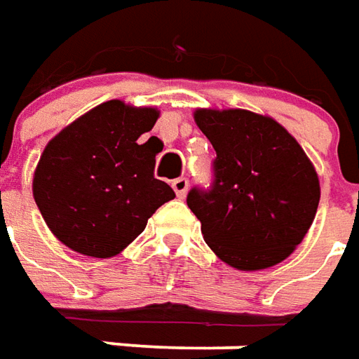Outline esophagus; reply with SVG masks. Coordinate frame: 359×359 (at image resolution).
<instances>
[{
    "label": "esophagus",
    "instance_id": "34e87169",
    "mask_svg": "<svg viewBox=\"0 0 359 359\" xmlns=\"http://www.w3.org/2000/svg\"><path fill=\"white\" fill-rule=\"evenodd\" d=\"M172 190H175V194L179 198H184L188 192V179L184 177H180V179L172 180Z\"/></svg>",
    "mask_w": 359,
    "mask_h": 359
}]
</instances>
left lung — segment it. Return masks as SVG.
Masks as SVG:
<instances>
[{
  "label": "left lung",
  "mask_w": 359,
  "mask_h": 359,
  "mask_svg": "<svg viewBox=\"0 0 359 359\" xmlns=\"http://www.w3.org/2000/svg\"><path fill=\"white\" fill-rule=\"evenodd\" d=\"M214 145V182L187 204L225 264L252 272L290 257L319 208L317 171L297 140L270 116L243 109H198Z\"/></svg>",
  "instance_id": "left-lung-1"
}]
</instances>
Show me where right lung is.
Listing matches in <instances>:
<instances>
[{
  "instance_id": "obj_1",
  "label": "right lung",
  "mask_w": 359,
  "mask_h": 359,
  "mask_svg": "<svg viewBox=\"0 0 359 359\" xmlns=\"http://www.w3.org/2000/svg\"><path fill=\"white\" fill-rule=\"evenodd\" d=\"M157 118L151 107L107 101L50 140L32 196L57 241L85 257H114L175 198L167 182L155 179L157 151L149 142L137 144Z\"/></svg>"
}]
</instances>
